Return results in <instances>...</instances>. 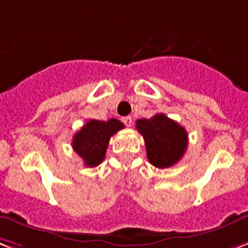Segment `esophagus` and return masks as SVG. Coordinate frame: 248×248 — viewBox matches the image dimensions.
I'll list each match as a JSON object with an SVG mask.
<instances>
[{
	"instance_id": "34e87169",
	"label": "esophagus",
	"mask_w": 248,
	"mask_h": 248,
	"mask_svg": "<svg viewBox=\"0 0 248 248\" xmlns=\"http://www.w3.org/2000/svg\"><path fill=\"white\" fill-rule=\"evenodd\" d=\"M122 122H124V124H126V126H133V124H134V118L133 117H130V115H127V117H124V118H122Z\"/></svg>"
}]
</instances>
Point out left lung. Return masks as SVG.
<instances>
[{"mask_svg": "<svg viewBox=\"0 0 248 248\" xmlns=\"http://www.w3.org/2000/svg\"><path fill=\"white\" fill-rule=\"evenodd\" d=\"M137 130L142 134L147 157L152 166L168 168L184 156L188 147L186 130L164 114L137 121Z\"/></svg>", "mask_w": 248, "mask_h": 248, "instance_id": "1", "label": "left lung"}]
</instances>
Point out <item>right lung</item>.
Masks as SVG:
<instances>
[{
	"instance_id": "right-lung-1",
	"label": "right lung",
	"mask_w": 248,
	"mask_h": 248,
	"mask_svg": "<svg viewBox=\"0 0 248 248\" xmlns=\"http://www.w3.org/2000/svg\"><path fill=\"white\" fill-rule=\"evenodd\" d=\"M124 124L115 118L109 121L91 119L75 134L72 147L87 167H97L105 157L110 138L124 129Z\"/></svg>"
}]
</instances>
